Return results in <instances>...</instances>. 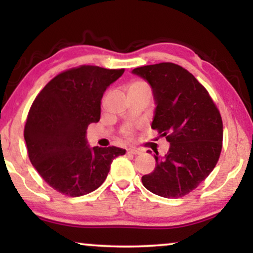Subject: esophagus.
Wrapping results in <instances>:
<instances>
[{
	"instance_id": "obj_1",
	"label": "esophagus",
	"mask_w": 253,
	"mask_h": 253,
	"mask_svg": "<svg viewBox=\"0 0 253 253\" xmlns=\"http://www.w3.org/2000/svg\"><path fill=\"white\" fill-rule=\"evenodd\" d=\"M127 153H129V154H139V153H141V151L138 150V148H129V150H127Z\"/></svg>"
}]
</instances>
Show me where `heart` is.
Wrapping results in <instances>:
<instances>
[{
	"label": "heart",
	"instance_id": "heart-1",
	"mask_svg": "<svg viewBox=\"0 0 253 253\" xmlns=\"http://www.w3.org/2000/svg\"><path fill=\"white\" fill-rule=\"evenodd\" d=\"M130 88H148V86L146 83L138 81V82L132 83V84L130 85ZM126 134H130V130H126Z\"/></svg>",
	"mask_w": 253,
	"mask_h": 253
}]
</instances>
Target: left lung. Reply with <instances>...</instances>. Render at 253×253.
<instances>
[{"label": "left lung", "instance_id": "left-lung-1", "mask_svg": "<svg viewBox=\"0 0 253 253\" xmlns=\"http://www.w3.org/2000/svg\"><path fill=\"white\" fill-rule=\"evenodd\" d=\"M150 84L155 103L152 129L166 137L165 157L155 152V168L141 177L148 191L178 198L196 189L215 167L222 148L221 115L206 88L174 63L136 68Z\"/></svg>", "mask_w": 253, "mask_h": 253}]
</instances>
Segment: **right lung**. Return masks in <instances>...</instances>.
Returning <instances> with one entry per match:
<instances>
[{"label":"right lung","mask_w":253,"mask_h":253,"mask_svg":"<svg viewBox=\"0 0 253 253\" xmlns=\"http://www.w3.org/2000/svg\"><path fill=\"white\" fill-rule=\"evenodd\" d=\"M124 69L82 65L51 79L34 100L24 138L31 164L56 191L79 197L105 182L120 147H91L88 124L101 114V99Z\"/></svg>","instance_id":"right-lung-1"}]
</instances>
